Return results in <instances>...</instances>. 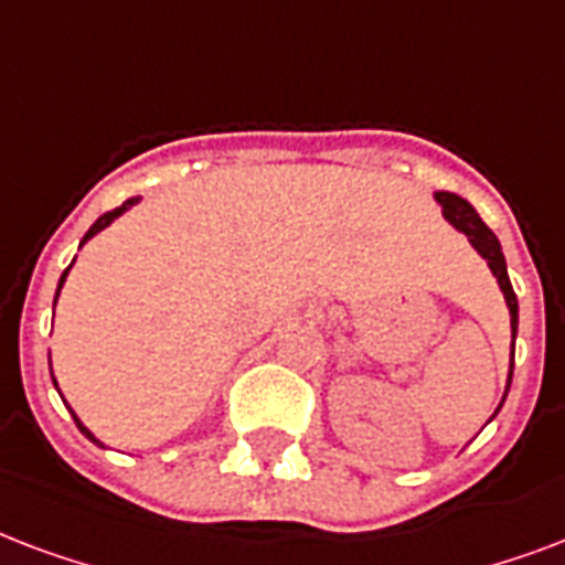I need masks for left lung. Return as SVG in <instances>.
Masks as SVG:
<instances>
[{"label":"left lung","mask_w":565,"mask_h":565,"mask_svg":"<svg viewBox=\"0 0 565 565\" xmlns=\"http://www.w3.org/2000/svg\"><path fill=\"white\" fill-rule=\"evenodd\" d=\"M436 203L441 205V214H445V221H448L450 226H457L462 235H469L471 247L487 259L489 270L495 274L498 286H501V291H504L507 309H510V327H513V342H515V330H519V300H515V291L513 286H510V277H507V262L495 233L489 230L487 223L480 221V214L475 212V205H471L469 200L450 194V191H436ZM510 380H513V362H510ZM510 380H507V392H510ZM501 404H504V401H501ZM501 404H498V409H501Z\"/></svg>","instance_id":"8db88e82"}]
</instances>
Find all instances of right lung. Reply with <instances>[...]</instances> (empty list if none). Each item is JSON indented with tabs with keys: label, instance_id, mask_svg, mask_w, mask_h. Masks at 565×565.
Returning <instances> with one entry per match:
<instances>
[{
	"label": "right lung",
	"instance_id": "1",
	"mask_svg": "<svg viewBox=\"0 0 565 565\" xmlns=\"http://www.w3.org/2000/svg\"><path fill=\"white\" fill-rule=\"evenodd\" d=\"M135 203H138V196H132V200H126V203H124V205H120V209H115V212H105V214H103V217H96V223H94V226H90V230H87V233H85V238H82V244H85V242H87V238H94V235H96V233H103V230H105V226H108V223L115 221V217H120V214H124V212H126V209H132V205H135ZM70 268H73V265H70ZM70 268H67V270H64V274H61L58 291H61V286H64V279H67ZM55 300H58V295H55ZM52 383H55V377H52ZM73 418H76V427H78V430H82V433H85L87 439H90V441H96V445H103V441L96 439L94 433L87 430L85 424L78 422V415H73Z\"/></svg>",
	"mask_w": 565,
	"mask_h": 565
}]
</instances>
